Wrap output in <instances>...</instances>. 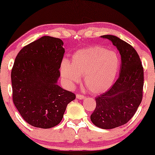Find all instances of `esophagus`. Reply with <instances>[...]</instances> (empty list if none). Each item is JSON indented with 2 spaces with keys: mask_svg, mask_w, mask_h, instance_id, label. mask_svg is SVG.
<instances>
[{
  "mask_svg": "<svg viewBox=\"0 0 155 155\" xmlns=\"http://www.w3.org/2000/svg\"><path fill=\"white\" fill-rule=\"evenodd\" d=\"M76 98L78 99H83L85 98V97H84V95H82V94H77V95H76Z\"/></svg>",
  "mask_w": 155,
  "mask_h": 155,
  "instance_id": "1",
  "label": "esophagus"
}]
</instances>
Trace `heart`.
I'll return each instance as SVG.
<instances>
[{"label": "heart", "instance_id": "heart-1", "mask_svg": "<svg viewBox=\"0 0 155 155\" xmlns=\"http://www.w3.org/2000/svg\"><path fill=\"white\" fill-rule=\"evenodd\" d=\"M120 58L114 51L99 46L78 51L72 63L63 60L61 73L65 83L71 87L84 75V81L91 92L102 93L111 87L120 69Z\"/></svg>", "mask_w": 155, "mask_h": 155}]
</instances>
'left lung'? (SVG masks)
<instances>
[{"mask_svg":"<svg viewBox=\"0 0 155 155\" xmlns=\"http://www.w3.org/2000/svg\"><path fill=\"white\" fill-rule=\"evenodd\" d=\"M101 37L109 39L119 51L120 75L107 92L95 98L96 108L90 119L99 128L111 129L128 123L140 104L144 71L139 55L132 46L116 36Z\"/></svg>","mask_w":155,"mask_h":155,"instance_id":"8db88e82","label":"left lung"}]
</instances>
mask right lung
<instances>
[{
	"label": "right lung",
	"mask_w": 155,
	"mask_h": 155,
	"mask_svg": "<svg viewBox=\"0 0 155 155\" xmlns=\"http://www.w3.org/2000/svg\"><path fill=\"white\" fill-rule=\"evenodd\" d=\"M63 42L44 36L17 55L11 71L12 101L31 126L51 128L61 121L75 94L57 84L64 56Z\"/></svg>",
	"instance_id": "1"
}]
</instances>
